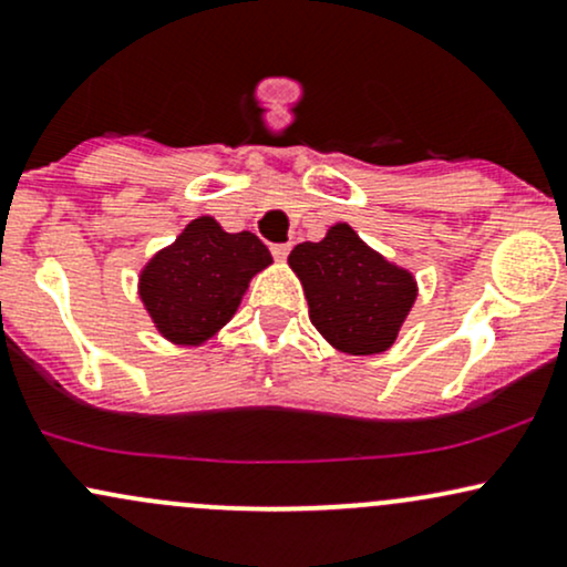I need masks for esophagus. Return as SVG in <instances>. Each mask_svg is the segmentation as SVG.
Wrapping results in <instances>:
<instances>
[{
  "label": "esophagus",
  "instance_id": "esophagus-1",
  "mask_svg": "<svg viewBox=\"0 0 567 567\" xmlns=\"http://www.w3.org/2000/svg\"><path fill=\"white\" fill-rule=\"evenodd\" d=\"M271 256L277 258V261H285V258L290 256V245L285 243V245H271Z\"/></svg>",
  "mask_w": 567,
  "mask_h": 567
}]
</instances>
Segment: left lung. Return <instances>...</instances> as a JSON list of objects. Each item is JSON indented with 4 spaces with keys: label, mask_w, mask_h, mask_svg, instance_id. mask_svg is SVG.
<instances>
[{
    "label": "left lung",
    "mask_w": 567,
    "mask_h": 567,
    "mask_svg": "<svg viewBox=\"0 0 567 567\" xmlns=\"http://www.w3.org/2000/svg\"><path fill=\"white\" fill-rule=\"evenodd\" d=\"M309 301V320L343 354H381L413 309L419 285L408 269L375 252L349 224L330 226L320 243L288 256Z\"/></svg>",
    "instance_id": "left-lung-1"
}]
</instances>
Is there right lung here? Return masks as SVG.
I'll use <instances>...</instances> for the list:
<instances>
[{"mask_svg": "<svg viewBox=\"0 0 567 567\" xmlns=\"http://www.w3.org/2000/svg\"><path fill=\"white\" fill-rule=\"evenodd\" d=\"M271 264L256 234L199 216L141 269L138 296L162 338L199 347L237 315L250 279Z\"/></svg>", "mask_w": 567, "mask_h": 567, "instance_id": "obj_1", "label": "right lung"}]
</instances>
